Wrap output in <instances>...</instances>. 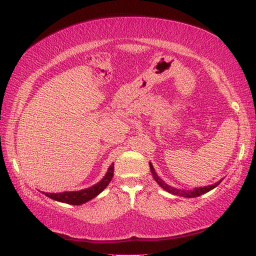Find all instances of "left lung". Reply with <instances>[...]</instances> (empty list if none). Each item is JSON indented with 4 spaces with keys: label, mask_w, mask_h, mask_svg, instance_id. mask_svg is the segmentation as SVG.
I'll use <instances>...</instances> for the list:
<instances>
[{
    "label": "left lung",
    "mask_w": 256,
    "mask_h": 256,
    "mask_svg": "<svg viewBox=\"0 0 256 256\" xmlns=\"http://www.w3.org/2000/svg\"><path fill=\"white\" fill-rule=\"evenodd\" d=\"M150 172L152 174H153V177L155 179V182L160 184V186L166 190L167 192L170 194H172L175 196H182V197H186V198H192V197H198V196H201L204 194L206 192H210V190H212L214 188H216L218 184H220V182H216L214 184H210V186H206V187H199V188H194V190H182V189H177V188H174L172 186H170V184H167L165 182H162V179L158 177V175L155 172V170L153 165L150 164Z\"/></svg>",
    "instance_id": "left-lung-1"
}]
</instances>
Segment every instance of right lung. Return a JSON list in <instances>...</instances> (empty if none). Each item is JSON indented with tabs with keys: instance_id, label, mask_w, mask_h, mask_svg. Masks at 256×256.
I'll list each match as a JSON object with an SVG mask.
<instances>
[{
	"instance_id": "1",
	"label": "right lung",
	"mask_w": 256,
	"mask_h": 256,
	"mask_svg": "<svg viewBox=\"0 0 256 256\" xmlns=\"http://www.w3.org/2000/svg\"><path fill=\"white\" fill-rule=\"evenodd\" d=\"M113 170H114V164H112L101 180L96 184L94 186H91L90 188L79 190V192H64L58 194H50V192H42L45 196L50 197L56 201H60V202L69 204H82L84 202H88L89 200L94 199L98 194L102 192L103 190L106 188V186L110 184L111 179L113 177Z\"/></svg>"
}]
</instances>
